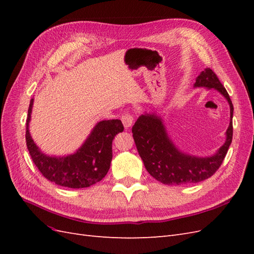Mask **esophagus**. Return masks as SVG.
Listing matches in <instances>:
<instances>
[{
	"mask_svg": "<svg viewBox=\"0 0 254 254\" xmlns=\"http://www.w3.org/2000/svg\"><path fill=\"white\" fill-rule=\"evenodd\" d=\"M121 120H122L123 125H124V127H125V128L131 127V126H132V124H133V117H132L131 114H129V113L123 114V115H122V118H121Z\"/></svg>",
	"mask_w": 254,
	"mask_h": 254,
	"instance_id": "obj_1",
	"label": "esophagus"
}]
</instances>
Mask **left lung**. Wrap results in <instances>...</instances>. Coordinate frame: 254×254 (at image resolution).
<instances>
[{"label":"left lung","mask_w":254,"mask_h":254,"mask_svg":"<svg viewBox=\"0 0 254 254\" xmlns=\"http://www.w3.org/2000/svg\"><path fill=\"white\" fill-rule=\"evenodd\" d=\"M195 88L215 89L230 105V124L226 142L211 157H195L176 147L168 136L163 120L155 113L142 114L132 127L133 139L147 172L156 180L168 186L197 183L213 176L224 161L233 135V105L227 90L211 68H205L196 78Z\"/></svg>","instance_id":"obj_1"}]
</instances>
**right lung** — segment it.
<instances>
[{
  "mask_svg": "<svg viewBox=\"0 0 254 254\" xmlns=\"http://www.w3.org/2000/svg\"><path fill=\"white\" fill-rule=\"evenodd\" d=\"M34 98L30 99L26 120V145L35 165L51 182L70 189L89 188L108 173L112 160V141L124 130L120 120L101 121L78 150L64 157H50L35 144L29 133Z\"/></svg>",
  "mask_w": 254,
  "mask_h": 254,
  "instance_id": "1",
  "label": "right lung"
}]
</instances>
